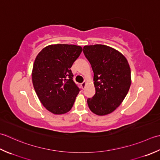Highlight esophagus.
I'll list each match as a JSON object with an SVG mask.
<instances>
[{
	"mask_svg": "<svg viewBox=\"0 0 160 160\" xmlns=\"http://www.w3.org/2000/svg\"><path fill=\"white\" fill-rule=\"evenodd\" d=\"M81 86H82V88H84L85 87H86V81H84V82H83V83H81Z\"/></svg>",
	"mask_w": 160,
	"mask_h": 160,
	"instance_id": "esophagus-1",
	"label": "esophagus"
}]
</instances>
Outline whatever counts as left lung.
I'll return each instance as SVG.
<instances>
[{
    "instance_id": "8db88e82",
    "label": "left lung",
    "mask_w": 160,
    "mask_h": 160,
    "mask_svg": "<svg viewBox=\"0 0 160 160\" xmlns=\"http://www.w3.org/2000/svg\"><path fill=\"white\" fill-rule=\"evenodd\" d=\"M83 52L92 66L96 91L88 99V105L97 115H108L128 92L131 84L128 62L120 52L105 45H85Z\"/></svg>"
}]
</instances>
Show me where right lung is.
<instances>
[{
  "mask_svg": "<svg viewBox=\"0 0 160 160\" xmlns=\"http://www.w3.org/2000/svg\"><path fill=\"white\" fill-rule=\"evenodd\" d=\"M81 52L79 45H50L35 58L32 72L35 92L43 106L54 115L69 112L79 92L70 68Z\"/></svg>",
  "mask_w": 160,
  "mask_h": 160,
  "instance_id": "1",
  "label": "right lung"
}]
</instances>
